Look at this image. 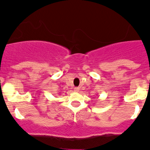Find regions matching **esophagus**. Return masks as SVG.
<instances>
[{
	"label": "esophagus",
	"mask_w": 150,
	"mask_h": 150,
	"mask_svg": "<svg viewBox=\"0 0 150 150\" xmlns=\"http://www.w3.org/2000/svg\"><path fill=\"white\" fill-rule=\"evenodd\" d=\"M79 90H80V88H79V87H75V88H74V91L75 92H78Z\"/></svg>",
	"instance_id": "1"
}]
</instances>
